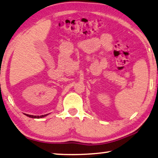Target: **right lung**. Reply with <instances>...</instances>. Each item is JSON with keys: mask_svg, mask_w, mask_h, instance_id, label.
<instances>
[{"mask_svg": "<svg viewBox=\"0 0 158 158\" xmlns=\"http://www.w3.org/2000/svg\"><path fill=\"white\" fill-rule=\"evenodd\" d=\"M25 115L30 118H43L44 116H46L48 114L42 115V116H32V115H28V114H25Z\"/></svg>", "mask_w": 158, "mask_h": 158, "instance_id": "1", "label": "right lung"}]
</instances>
